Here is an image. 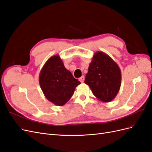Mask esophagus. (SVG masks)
I'll return each mask as SVG.
<instances>
[{
  "label": "esophagus",
  "mask_w": 152,
  "mask_h": 152,
  "mask_svg": "<svg viewBox=\"0 0 152 152\" xmlns=\"http://www.w3.org/2000/svg\"><path fill=\"white\" fill-rule=\"evenodd\" d=\"M84 79H85V78H84V76H82L81 77L79 78V80L80 81V82H84Z\"/></svg>",
  "instance_id": "obj_1"
}]
</instances>
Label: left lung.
<instances>
[{"instance_id":"left-lung-1","label":"left lung","mask_w":152,"mask_h":152,"mask_svg":"<svg viewBox=\"0 0 152 152\" xmlns=\"http://www.w3.org/2000/svg\"><path fill=\"white\" fill-rule=\"evenodd\" d=\"M84 82L101 102H110L120 89L121 69L108 54L98 51L89 64Z\"/></svg>"}]
</instances>
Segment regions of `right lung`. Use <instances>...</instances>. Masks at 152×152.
Listing matches in <instances>:
<instances>
[{
    "label": "right lung",
    "instance_id": "1",
    "mask_svg": "<svg viewBox=\"0 0 152 152\" xmlns=\"http://www.w3.org/2000/svg\"><path fill=\"white\" fill-rule=\"evenodd\" d=\"M39 84L45 97L49 102L57 106H63L71 98L75 87L80 82L65 67L59 55H55L50 57L41 69Z\"/></svg>",
    "mask_w": 152,
    "mask_h": 152
}]
</instances>
